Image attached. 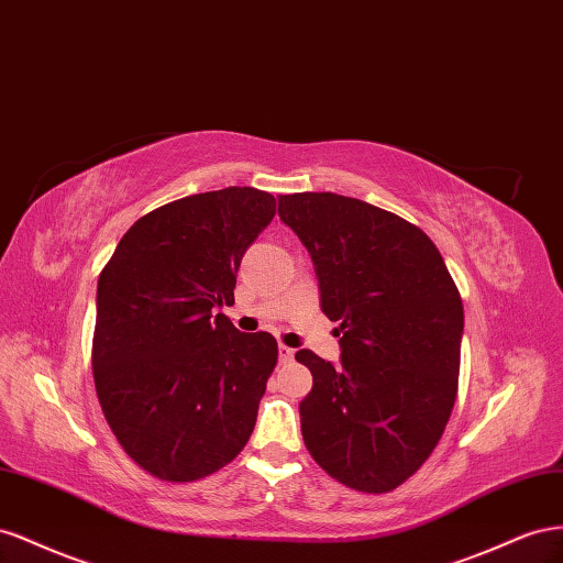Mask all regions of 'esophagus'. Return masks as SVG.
Listing matches in <instances>:
<instances>
[{"label":"esophagus","mask_w":563,"mask_h":563,"mask_svg":"<svg viewBox=\"0 0 563 563\" xmlns=\"http://www.w3.org/2000/svg\"><path fill=\"white\" fill-rule=\"evenodd\" d=\"M292 358H295V351H292L290 346L280 344V346H278V361H280V363H290Z\"/></svg>","instance_id":"esophagus-1"}]
</instances>
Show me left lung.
<instances>
[{"mask_svg":"<svg viewBox=\"0 0 563 563\" xmlns=\"http://www.w3.org/2000/svg\"><path fill=\"white\" fill-rule=\"evenodd\" d=\"M278 214L311 254L320 309L340 323L336 365L295 353L313 375L299 404L303 443L340 484L389 493L422 467L453 412L460 292L429 235L375 205L295 192Z\"/></svg>","mask_w":563,"mask_h":563,"instance_id":"8db88e82","label":"left lung"}]
</instances>
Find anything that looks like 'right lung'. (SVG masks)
I'll list each match as a JSON object with an SVG mask.
<instances>
[{
  "mask_svg": "<svg viewBox=\"0 0 563 563\" xmlns=\"http://www.w3.org/2000/svg\"><path fill=\"white\" fill-rule=\"evenodd\" d=\"M276 214L266 190L198 192L141 217L99 276L93 384L106 420L139 467L184 484L229 464L252 437L278 361L268 332H240L245 250Z\"/></svg>",
  "mask_w": 563,
  "mask_h": 563,
  "instance_id": "right-lung-1",
  "label": "right lung"
}]
</instances>
